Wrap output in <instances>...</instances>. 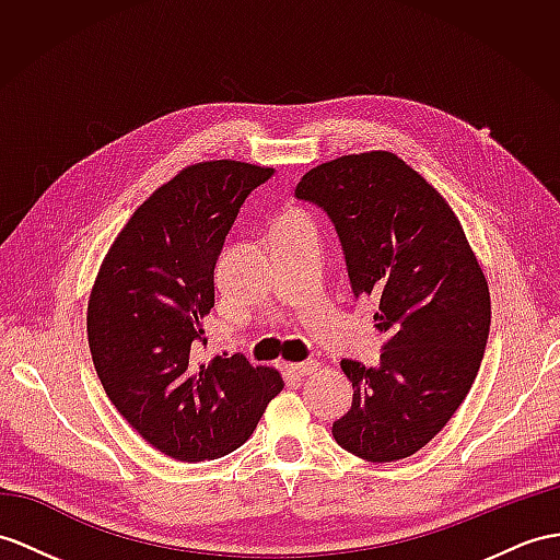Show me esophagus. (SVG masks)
Returning <instances> with one entry per match:
<instances>
[{
  "label": "esophagus",
  "mask_w": 560,
  "mask_h": 560,
  "mask_svg": "<svg viewBox=\"0 0 560 560\" xmlns=\"http://www.w3.org/2000/svg\"><path fill=\"white\" fill-rule=\"evenodd\" d=\"M318 371V361H302V363H290L288 373H292L294 377H306Z\"/></svg>",
  "instance_id": "esophagus-1"
}]
</instances>
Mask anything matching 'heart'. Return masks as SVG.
Returning a JSON list of instances; mask_svg holds the SVG:
<instances>
[{
    "instance_id": "obj_1",
    "label": "heart",
    "mask_w": 560,
    "mask_h": 560,
    "mask_svg": "<svg viewBox=\"0 0 560 560\" xmlns=\"http://www.w3.org/2000/svg\"><path fill=\"white\" fill-rule=\"evenodd\" d=\"M284 221H306V218L302 213H290L288 218H284Z\"/></svg>"
}]
</instances>
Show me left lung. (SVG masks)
I'll use <instances>...</instances> for the list:
<instances>
[{
  "instance_id": "8db88e82",
  "label": "left lung",
  "mask_w": 560,
  "mask_h": 560,
  "mask_svg": "<svg viewBox=\"0 0 560 560\" xmlns=\"http://www.w3.org/2000/svg\"><path fill=\"white\" fill-rule=\"evenodd\" d=\"M294 197L335 223L353 296L377 299L375 330L385 335L377 365L342 361L353 401L332 422L335 442L373 463L411 456L480 371L492 320L482 268L452 207L397 154L327 161Z\"/></svg>"
}]
</instances>
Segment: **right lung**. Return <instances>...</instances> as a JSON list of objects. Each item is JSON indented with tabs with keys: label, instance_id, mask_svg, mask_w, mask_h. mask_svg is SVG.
Instances as JSON below:
<instances>
[{
	"label": "right lung",
	"instance_id": "right-lung-1",
	"mask_svg": "<svg viewBox=\"0 0 560 560\" xmlns=\"http://www.w3.org/2000/svg\"><path fill=\"white\" fill-rule=\"evenodd\" d=\"M272 173L228 159L177 173L132 213L94 280L88 339L106 397L175 460L235 452L282 389L272 368L242 353L199 357L218 256L244 199Z\"/></svg>",
	"mask_w": 560,
	"mask_h": 560
}]
</instances>
